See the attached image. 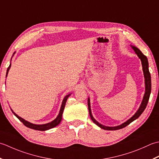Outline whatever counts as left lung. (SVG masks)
Masks as SVG:
<instances>
[{"label": "left lung", "instance_id": "8db88e82", "mask_svg": "<svg viewBox=\"0 0 159 159\" xmlns=\"http://www.w3.org/2000/svg\"><path fill=\"white\" fill-rule=\"evenodd\" d=\"M131 47L132 48V49L134 51L136 54L137 55V56L139 57V59H140L141 61V64H142V67H143V75H144V78H145V94H144L143 100H142L141 105L139 106L138 111L135 112V114L132 116L130 119H129L128 120H127L124 123H123L122 124L119 125L112 126V127L103 125L101 124H99V123L97 120H95V119L93 117L91 112V109H90V98H88V106H89V115H90V118L92 119V121L95 123L97 125H98L99 128H101L103 129H106V130H116V129H119L123 128H125V126L129 125L131 122L134 121V120H136V119H138L142 113H143L145 108H146L149 98H150V95L151 93V76H150V71H149V64H148V58L146 56H144L143 53H142L137 47H136L134 46H132V45Z\"/></svg>", "mask_w": 159, "mask_h": 159}]
</instances>
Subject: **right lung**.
I'll use <instances>...</instances> for the list:
<instances>
[{
    "label": "right lung",
    "mask_w": 159,
    "mask_h": 159,
    "mask_svg": "<svg viewBox=\"0 0 159 159\" xmlns=\"http://www.w3.org/2000/svg\"><path fill=\"white\" fill-rule=\"evenodd\" d=\"M15 53L16 52H14V54H13L12 57L14 56V55L15 54ZM10 68H11V64H9V67L7 68V73H6V77H7V74H8V72H9V69H10ZM70 95H71V94H69V95H66L65 97H64V98L63 101H62V103H61V108H60V110L59 114H58L57 116L56 119H54V120H53L51 122L48 123V124H32V123H31L30 121H27L25 120L24 119H22V117H20V116H19L18 115H16V113L12 111V109H11V110L12 112L14 113V115L16 116V117H17L19 119V120H20L25 126H27V128H31V129H35V130L45 131V130H47V129H51V128H53L56 127V126L58 124H60V123L61 121V116H62V113H63V111H64V107H65L66 100H67L68 98H69V97Z\"/></svg>",
    "instance_id": "add662e5"
}]
</instances>
